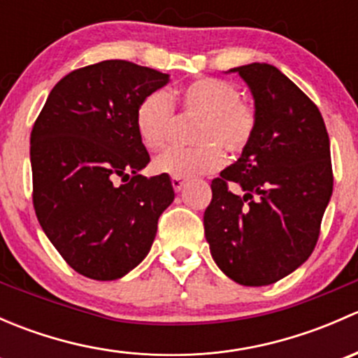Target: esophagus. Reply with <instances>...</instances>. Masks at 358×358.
<instances>
[{
	"label": "esophagus",
	"instance_id": "1",
	"mask_svg": "<svg viewBox=\"0 0 358 358\" xmlns=\"http://www.w3.org/2000/svg\"><path fill=\"white\" fill-rule=\"evenodd\" d=\"M171 183H173V189H175V192H180V190L183 189V185H185V178H182V176H173Z\"/></svg>",
	"mask_w": 358,
	"mask_h": 358
}]
</instances>
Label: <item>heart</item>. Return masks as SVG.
I'll return each instance as SVG.
<instances>
[{"mask_svg":"<svg viewBox=\"0 0 358 358\" xmlns=\"http://www.w3.org/2000/svg\"><path fill=\"white\" fill-rule=\"evenodd\" d=\"M183 114L199 115L194 124V147H169L154 159V171L169 176H194L218 169L227 152L241 154L251 142L256 112L243 102L234 83L201 78L189 83L176 95ZM136 133L147 150H157L168 142L175 126V106L162 90L149 93L135 112Z\"/></svg>","mask_w":358,"mask_h":358,"instance_id":"heart-1","label":"heart"}]
</instances>
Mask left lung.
I'll return each instance as SVG.
<instances>
[{
    "label": "left lung",
    "instance_id": "obj_1",
    "mask_svg": "<svg viewBox=\"0 0 358 358\" xmlns=\"http://www.w3.org/2000/svg\"><path fill=\"white\" fill-rule=\"evenodd\" d=\"M230 72L251 90L256 128L241 157L211 182L204 234L227 277L268 286L303 265L319 239L333 194L329 135L315 103L277 67L255 62Z\"/></svg>",
    "mask_w": 358,
    "mask_h": 358
}]
</instances>
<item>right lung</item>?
I'll return each instance as SVG.
<instances>
[{"label": "right lung", "instance_id": "obj_1", "mask_svg": "<svg viewBox=\"0 0 358 358\" xmlns=\"http://www.w3.org/2000/svg\"><path fill=\"white\" fill-rule=\"evenodd\" d=\"M168 81L128 60L76 69L53 86L32 126L36 216L81 275L115 280L135 268L175 199L168 175H140L150 157L135 126L138 103Z\"/></svg>", "mask_w": 358, "mask_h": 358}]
</instances>
